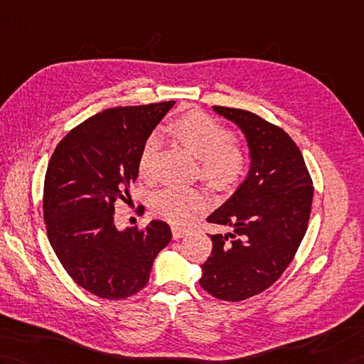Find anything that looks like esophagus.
Instances as JSON below:
<instances>
[{
	"mask_svg": "<svg viewBox=\"0 0 364 364\" xmlns=\"http://www.w3.org/2000/svg\"><path fill=\"white\" fill-rule=\"evenodd\" d=\"M188 232H189V231L184 230V228L172 226V235H173V239H181V237H184V235L188 234Z\"/></svg>",
	"mask_w": 364,
	"mask_h": 364,
	"instance_id": "1",
	"label": "esophagus"
}]
</instances>
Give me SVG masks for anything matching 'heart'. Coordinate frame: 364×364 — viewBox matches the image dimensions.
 <instances>
[{
	"label": "heart",
	"instance_id": "obj_1",
	"mask_svg": "<svg viewBox=\"0 0 364 364\" xmlns=\"http://www.w3.org/2000/svg\"><path fill=\"white\" fill-rule=\"evenodd\" d=\"M171 133L175 141L198 158L200 173L213 188L230 191L243 180L248 168V149L231 138L230 130L213 116L201 112L184 113L173 122ZM159 146L155 133L142 144L138 166L139 173L146 178L155 172ZM205 201V193L197 188L167 186L151 196L156 214L172 223H184Z\"/></svg>",
	"mask_w": 364,
	"mask_h": 364
}]
</instances>
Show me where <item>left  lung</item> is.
I'll return each instance as SVG.
<instances>
[{
    "mask_svg": "<svg viewBox=\"0 0 364 364\" xmlns=\"http://www.w3.org/2000/svg\"><path fill=\"white\" fill-rule=\"evenodd\" d=\"M214 109L245 133L251 167L234 196L208 217L232 231L210 235L200 285L217 299L237 302L269 289L290 265L309 226L314 183L281 127L247 109Z\"/></svg>",
    "mask_w": 364,
    "mask_h": 364,
    "instance_id": "1",
    "label": "left lung"
}]
</instances>
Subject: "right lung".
Masks as SVG:
<instances>
[{
    "label": "right lung",
    "instance_id": "1",
    "mask_svg": "<svg viewBox=\"0 0 364 364\" xmlns=\"http://www.w3.org/2000/svg\"><path fill=\"white\" fill-rule=\"evenodd\" d=\"M173 104L104 109L74 127L49 159L43 188L49 243L73 281L97 298L119 301L142 290L172 239L159 220L117 231L114 205L129 203L142 144Z\"/></svg>",
    "mask_w": 364,
    "mask_h": 364
}]
</instances>
